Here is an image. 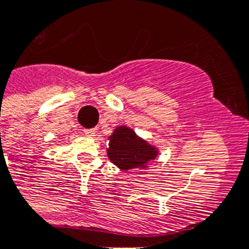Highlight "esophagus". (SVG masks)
<instances>
[{
    "mask_svg": "<svg viewBox=\"0 0 249 249\" xmlns=\"http://www.w3.org/2000/svg\"><path fill=\"white\" fill-rule=\"evenodd\" d=\"M84 133H86L87 136H95V133H97V128L84 129Z\"/></svg>",
    "mask_w": 249,
    "mask_h": 249,
    "instance_id": "34e87169",
    "label": "esophagus"
}]
</instances>
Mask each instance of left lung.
<instances>
[{"label": "left lung", "mask_w": 249, "mask_h": 249, "mask_svg": "<svg viewBox=\"0 0 249 249\" xmlns=\"http://www.w3.org/2000/svg\"><path fill=\"white\" fill-rule=\"evenodd\" d=\"M108 140V159L121 170L147 169L148 162L160 154L156 146L140 137L128 126L116 127Z\"/></svg>", "instance_id": "1"}]
</instances>
